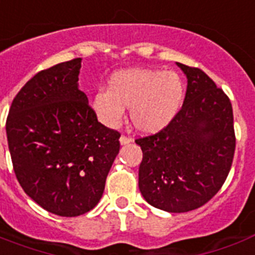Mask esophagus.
<instances>
[{"label": "esophagus", "mask_w": 255, "mask_h": 255, "mask_svg": "<svg viewBox=\"0 0 255 255\" xmlns=\"http://www.w3.org/2000/svg\"><path fill=\"white\" fill-rule=\"evenodd\" d=\"M131 141H132L131 137H128V136L126 135L120 136V144H128V143H131Z\"/></svg>", "instance_id": "1"}]
</instances>
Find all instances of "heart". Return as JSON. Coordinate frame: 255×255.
Here are the masks:
<instances>
[{
	"instance_id": "1",
	"label": "heart",
	"mask_w": 255,
	"mask_h": 255,
	"mask_svg": "<svg viewBox=\"0 0 255 255\" xmlns=\"http://www.w3.org/2000/svg\"><path fill=\"white\" fill-rule=\"evenodd\" d=\"M184 100V83L176 73L159 70H127L110 79L107 91L94 96L92 107L100 122L116 127L129 108L133 127L153 133L173 120Z\"/></svg>"
}]
</instances>
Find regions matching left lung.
Segmentation results:
<instances>
[{
    "instance_id": "left-lung-1",
    "label": "left lung",
    "mask_w": 255,
    "mask_h": 255,
    "mask_svg": "<svg viewBox=\"0 0 255 255\" xmlns=\"http://www.w3.org/2000/svg\"><path fill=\"white\" fill-rule=\"evenodd\" d=\"M177 66L188 78L182 107L167 127L135 140L143 151L140 192L170 213L205 205L224 185L236 151L228 95L202 70Z\"/></svg>"
}]
</instances>
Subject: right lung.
I'll return each mask as SVG.
<instances>
[{
    "instance_id": "obj_1",
    "label": "right lung",
    "mask_w": 255,
    "mask_h": 255,
    "mask_svg": "<svg viewBox=\"0 0 255 255\" xmlns=\"http://www.w3.org/2000/svg\"><path fill=\"white\" fill-rule=\"evenodd\" d=\"M81 62L75 58L35 74L15 95L6 119L19 185L62 217L95 208L120 148L119 132L98 122L78 88Z\"/></svg>"
}]
</instances>
